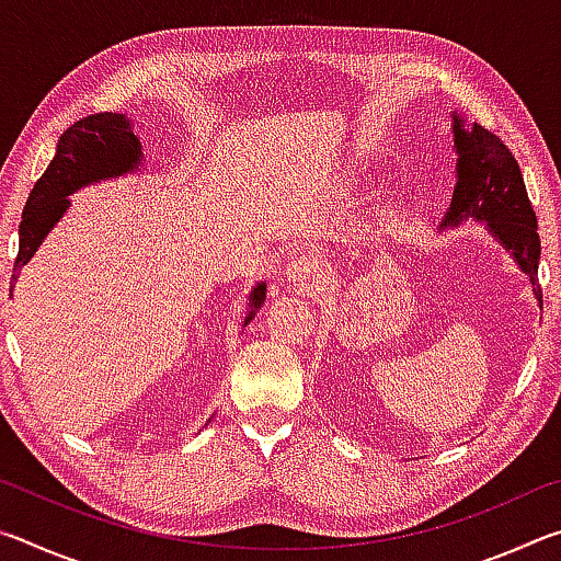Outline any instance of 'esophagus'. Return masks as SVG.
Segmentation results:
<instances>
[{
  "instance_id": "obj_1",
  "label": "esophagus",
  "mask_w": 561,
  "mask_h": 561,
  "mask_svg": "<svg viewBox=\"0 0 561 561\" xmlns=\"http://www.w3.org/2000/svg\"><path fill=\"white\" fill-rule=\"evenodd\" d=\"M321 264L309 257V254H299V257H291V262L287 264V270H284V279H287L291 287H299V289H319L321 284Z\"/></svg>"
}]
</instances>
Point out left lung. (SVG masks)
Instances as JSON below:
<instances>
[{
	"label": "left lung",
	"mask_w": 561,
	"mask_h": 561,
	"mask_svg": "<svg viewBox=\"0 0 561 561\" xmlns=\"http://www.w3.org/2000/svg\"><path fill=\"white\" fill-rule=\"evenodd\" d=\"M453 140L458 153V183L453 190V201L445 213L440 230L458 227L465 220L485 222L488 232L505 247L527 274L531 291L542 307V287H539V244L537 215L527 197L525 178L515 156L502 140L488 128L472 123L465 128V121L453 111Z\"/></svg>",
	"instance_id": "left-lung-1"
}]
</instances>
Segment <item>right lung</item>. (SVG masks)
Listing matches in <instances>:
<instances>
[{
  "mask_svg": "<svg viewBox=\"0 0 561 561\" xmlns=\"http://www.w3.org/2000/svg\"><path fill=\"white\" fill-rule=\"evenodd\" d=\"M140 163H144L140 140L123 113H93V116L76 121L73 126L66 128L59 144H56L54 160L44 170V175L36 180L30 201L24 205L12 282L19 277V270L39 250L44 237L69 210V195L87 185L101 183V180L133 173ZM12 289H9V297H12ZM264 294H267V284L260 282L250 294V311L244 317V327L264 304Z\"/></svg>",
  "mask_w": 561,
  "mask_h": 561,
  "instance_id": "1",
  "label": "right lung"
}]
</instances>
